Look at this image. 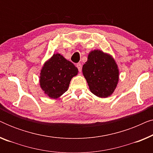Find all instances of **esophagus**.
Returning a JSON list of instances; mask_svg holds the SVG:
<instances>
[{"mask_svg": "<svg viewBox=\"0 0 153 153\" xmlns=\"http://www.w3.org/2000/svg\"><path fill=\"white\" fill-rule=\"evenodd\" d=\"M76 68H78L79 72H81V70H82V65H81V63H77L76 64Z\"/></svg>", "mask_w": 153, "mask_h": 153, "instance_id": "obj_1", "label": "esophagus"}]
</instances>
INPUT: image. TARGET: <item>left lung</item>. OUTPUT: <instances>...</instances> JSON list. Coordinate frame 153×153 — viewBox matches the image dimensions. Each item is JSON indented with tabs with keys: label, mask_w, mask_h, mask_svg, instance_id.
<instances>
[{
	"label": "left lung",
	"mask_w": 153,
	"mask_h": 153,
	"mask_svg": "<svg viewBox=\"0 0 153 153\" xmlns=\"http://www.w3.org/2000/svg\"><path fill=\"white\" fill-rule=\"evenodd\" d=\"M82 72L92 93L101 98L112 95L118 82L119 70L111 56L100 50L91 51Z\"/></svg>",
	"instance_id": "8db88e82"
}]
</instances>
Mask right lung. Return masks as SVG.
<instances>
[{
    "instance_id": "add662e5",
    "label": "right lung",
    "mask_w": 153,
    "mask_h": 153,
    "mask_svg": "<svg viewBox=\"0 0 153 153\" xmlns=\"http://www.w3.org/2000/svg\"><path fill=\"white\" fill-rule=\"evenodd\" d=\"M77 74L78 69L72 62L60 53L53 54L42 68L40 87L50 98L57 99L68 91L71 79Z\"/></svg>"
}]
</instances>
